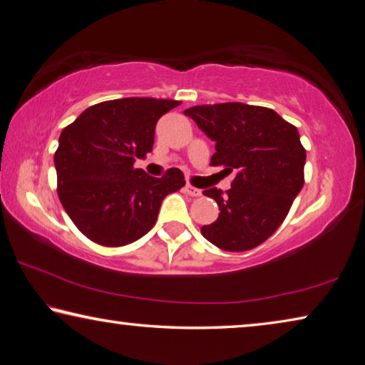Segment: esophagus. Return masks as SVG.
I'll use <instances>...</instances> for the list:
<instances>
[{"mask_svg":"<svg viewBox=\"0 0 365 365\" xmlns=\"http://www.w3.org/2000/svg\"><path fill=\"white\" fill-rule=\"evenodd\" d=\"M185 191H187V193H188L190 196H193V197L201 196V190H200V188H195L193 185H190V183L185 185Z\"/></svg>","mask_w":365,"mask_h":365,"instance_id":"34e87169","label":"esophagus"}]
</instances>
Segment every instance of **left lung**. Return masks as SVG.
Returning <instances> with one entry per match:
<instances>
[{
	"label": "left lung",
	"mask_w": 365,
	"mask_h": 365,
	"mask_svg": "<svg viewBox=\"0 0 365 365\" xmlns=\"http://www.w3.org/2000/svg\"><path fill=\"white\" fill-rule=\"evenodd\" d=\"M210 140V165L235 174L231 188H209L218 218L201 228L214 246L242 252L260 246L281 227L303 188L307 151L295 125L274 110L241 102L197 105L183 111Z\"/></svg>",
	"instance_id": "obj_1"
}]
</instances>
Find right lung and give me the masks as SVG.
<instances>
[{
  "label": "right lung",
  "instance_id": "obj_1",
  "mask_svg": "<svg viewBox=\"0 0 365 365\" xmlns=\"http://www.w3.org/2000/svg\"><path fill=\"white\" fill-rule=\"evenodd\" d=\"M180 102L128 97L92 105L58 137L57 193L71 222L101 246L119 247L153 228L161 202L185 177L172 168L161 178L134 163L150 153L156 123Z\"/></svg>",
  "mask_w": 365,
  "mask_h": 365
}]
</instances>
